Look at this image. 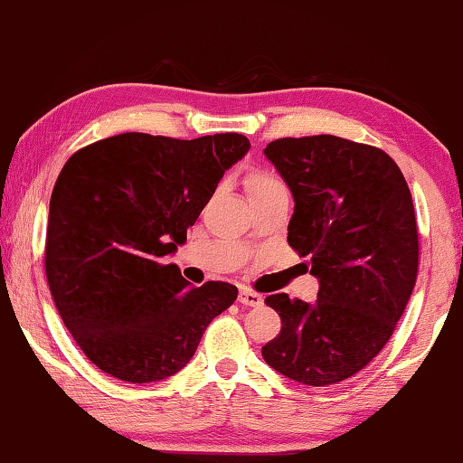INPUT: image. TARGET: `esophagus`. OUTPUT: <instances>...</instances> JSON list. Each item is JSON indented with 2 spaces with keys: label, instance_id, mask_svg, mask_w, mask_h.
I'll list each match as a JSON object with an SVG mask.
<instances>
[{
  "label": "esophagus",
  "instance_id": "esophagus-1",
  "mask_svg": "<svg viewBox=\"0 0 463 463\" xmlns=\"http://www.w3.org/2000/svg\"><path fill=\"white\" fill-rule=\"evenodd\" d=\"M238 300L241 304H246V306H260L262 304V296L256 294V291H252V289H246L244 288V289H240Z\"/></svg>",
  "mask_w": 463,
  "mask_h": 463
}]
</instances>
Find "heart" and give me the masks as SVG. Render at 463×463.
<instances>
[{"label": "heart", "mask_w": 463, "mask_h": 463, "mask_svg": "<svg viewBox=\"0 0 463 463\" xmlns=\"http://www.w3.org/2000/svg\"><path fill=\"white\" fill-rule=\"evenodd\" d=\"M279 184H281V182L277 180V177H273L271 174H267V172H252L250 175L246 177L248 194H254V192H260V190L279 186Z\"/></svg>", "instance_id": "b5f03b06"}]
</instances>
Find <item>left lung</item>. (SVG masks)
Segmentation results:
<instances>
[{"label": "left lung", "instance_id": "left-lung-1", "mask_svg": "<svg viewBox=\"0 0 463 463\" xmlns=\"http://www.w3.org/2000/svg\"><path fill=\"white\" fill-rule=\"evenodd\" d=\"M294 196L288 244L308 256L317 300L271 294L281 331L262 358L312 387L362 371L393 335L418 275V227L405 177L385 151L331 134L269 142Z\"/></svg>", "mask_w": 463, "mask_h": 463}]
</instances>
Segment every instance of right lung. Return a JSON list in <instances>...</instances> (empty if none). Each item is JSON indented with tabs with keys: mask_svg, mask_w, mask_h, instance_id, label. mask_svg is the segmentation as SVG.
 Masks as SVG:
<instances>
[{
	"mask_svg": "<svg viewBox=\"0 0 463 463\" xmlns=\"http://www.w3.org/2000/svg\"><path fill=\"white\" fill-rule=\"evenodd\" d=\"M248 148L236 132H126L66 161L49 203L45 273L63 325L103 373L128 383L175 374L238 298L225 281L190 288L165 256Z\"/></svg>",
	"mask_w": 463,
	"mask_h": 463,
	"instance_id": "obj_1",
	"label": "right lung"
}]
</instances>
